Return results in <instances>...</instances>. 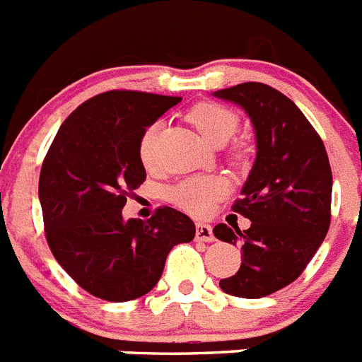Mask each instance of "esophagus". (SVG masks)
<instances>
[{"label": "esophagus", "mask_w": 362, "mask_h": 362, "mask_svg": "<svg viewBox=\"0 0 362 362\" xmlns=\"http://www.w3.org/2000/svg\"><path fill=\"white\" fill-rule=\"evenodd\" d=\"M195 238L199 239V241H214V230H211V226L209 224H204V223H197V232H195Z\"/></svg>", "instance_id": "obj_1"}]
</instances>
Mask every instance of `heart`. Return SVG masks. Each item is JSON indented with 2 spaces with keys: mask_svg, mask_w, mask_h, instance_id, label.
Masks as SVG:
<instances>
[{
  "mask_svg": "<svg viewBox=\"0 0 362 362\" xmlns=\"http://www.w3.org/2000/svg\"><path fill=\"white\" fill-rule=\"evenodd\" d=\"M200 136L211 145H223L232 138L239 124V115L217 103H200L187 114ZM160 123L151 124L139 141V158L145 167H153L156 162V136ZM226 193V182L217 176H189L167 189V199L178 208L193 215L208 214L215 200Z\"/></svg>",
  "mask_w": 362,
  "mask_h": 362,
  "instance_id": "heart-1",
  "label": "heart"
}]
</instances>
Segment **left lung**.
<instances>
[{"instance_id":"left-lung-1","label":"left lung","mask_w":362,"mask_h":362,"mask_svg":"<svg viewBox=\"0 0 362 362\" xmlns=\"http://www.w3.org/2000/svg\"><path fill=\"white\" fill-rule=\"evenodd\" d=\"M215 97L243 106L256 130L257 154L233 211L248 230L217 224L215 238L239 245L243 263L218 281L226 294L263 298L298 278L331 223L329 160L322 138L289 97L263 83L218 90Z\"/></svg>"}]
</instances>
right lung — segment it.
<instances>
[{"label":"right lung","mask_w":362,"mask_h":362,"mask_svg":"<svg viewBox=\"0 0 362 362\" xmlns=\"http://www.w3.org/2000/svg\"><path fill=\"white\" fill-rule=\"evenodd\" d=\"M180 97L132 90L99 93L62 123L42 163L38 197L45 239L78 287L108 302L147 294L167 254L195 238V224L160 206L148 221L121 209L145 182L139 141Z\"/></svg>","instance_id":"add662e5"}]
</instances>
